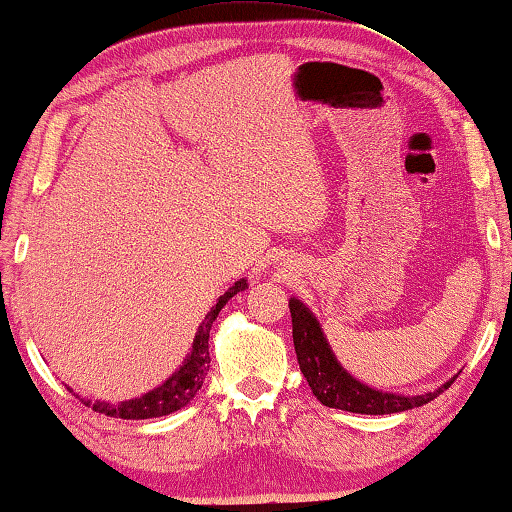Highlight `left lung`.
<instances>
[{
  "label": "left lung",
  "instance_id": "8db88e82",
  "mask_svg": "<svg viewBox=\"0 0 512 512\" xmlns=\"http://www.w3.org/2000/svg\"><path fill=\"white\" fill-rule=\"evenodd\" d=\"M291 309V323H293V345H296L298 363L302 375H305L311 393L316 395L320 404L329 406V409H341L350 413H366V415H384V413H400L415 409L431 402L454 384L449 379L445 386L438 391L427 395H393V393H379L375 388H368L361 384L348 372L341 368V363L329 350V343L325 339L323 329H320L316 316L302 305L300 300H289Z\"/></svg>",
  "mask_w": 512,
  "mask_h": 512
}]
</instances>
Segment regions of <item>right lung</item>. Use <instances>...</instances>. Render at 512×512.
I'll return each instance as SVG.
<instances>
[{
    "label": "right lung",
    "mask_w": 512,
    "mask_h": 512,
    "mask_svg": "<svg viewBox=\"0 0 512 512\" xmlns=\"http://www.w3.org/2000/svg\"><path fill=\"white\" fill-rule=\"evenodd\" d=\"M248 287L246 280H239L232 284V287L223 293L219 302L212 307L210 314L205 316V323L198 329L192 352L185 359L180 370L173 372V375L164 381L160 388L146 393L142 397H135V400L121 402V404H106V402H94L92 409L103 415H110V418H124V420H146V418H160V415H169L173 411L183 409L185 404L194 400V395L201 391L207 370H210V329L212 323L219 316V311L228 305L230 298H235L239 291ZM90 406V402H85Z\"/></svg>",
    "instance_id": "obj_1"
}]
</instances>
